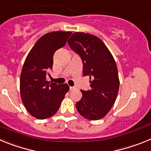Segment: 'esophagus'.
I'll return each mask as SVG.
<instances>
[{
    "label": "esophagus",
    "instance_id": "obj_1",
    "mask_svg": "<svg viewBox=\"0 0 151 151\" xmlns=\"http://www.w3.org/2000/svg\"><path fill=\"white\" fill-rule=\"evenodd\" d=\"M69 89H70V91H72L73 90V89H75V87H71V86H70V87H69Z\"/></svg>",
    "mask_w": 151,
    "mask_h": 151
}]
</instances>
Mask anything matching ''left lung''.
<instances>
[{
    "label": "left lung",
    "mask_w": 151,
    "mask_h": 151,
    "mask_svg": "<svg viewBox=\"0 0 151 151\" xmlns=\"http://www.w3.org/2000/svg\"><path fill=\"white\" fill-rule=\"evenodd\" d=\"M68 44L82 59L83 76L91 79V90H81L82 97L76 104L77 110L90 120L104 118L114 104L119 87L115 60L104 43L91 34L75 32Z\"/></svg>",
    "instance_id": "left-lung-1"
}]
</instances>
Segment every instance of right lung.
Here are the masks:
<instances>
[{
	"label": "right lung",
	"mask_w": 151,
	"mask_h": 151,
	"mask_svg": "<svg viewBox=\"0 0 151 151\" xmlns=\"http://www.w3.org/2000/svg\"><path fill=\"white\" fill-rule=\"evenodd\" d=\"M71 32H53L44 35L31 49L22 66L20 94L24 106L32 116L45 119L59 110L69 87L67 84L47 82L55 51L66 45Z\"/></svg>",
	"instance_id": "obj_1"
}]
</instances>
